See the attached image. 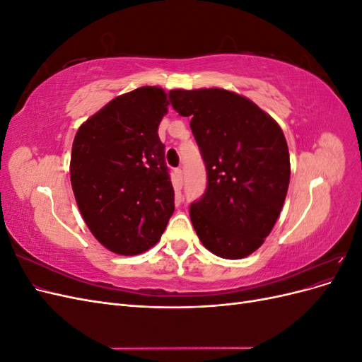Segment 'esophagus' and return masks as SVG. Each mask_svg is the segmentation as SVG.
I'll return each instance as SVG.
<instances>
[{
    "label": "esophagus",
    "instance_id": "1",
    "mask_svg": "<svg viewBox=\"0 0 362 362\" xmlns=\"http://www.w3.org/2000/svg\"><path fill=\"white\" fill-rule=\"evenodd\" d=\"M173 187L177 192H181V189H182V170L181 169L173 170Z\"/></svg>",
    "mask_w": 362,
    "mask_h": 362
}]
</instances>
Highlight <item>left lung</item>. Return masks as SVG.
I'll return each mask as SVG.
<instances>
[{
  "mask_svg": "<svg viewBox=\"0 0 362 362\" xmlns=\"http://www.w3.org/2000/svg\"><path fill=\"white\" fill-rule=\"evenodd\" d=\"M172 107L190 116L206 169V189L190 205L202 245L240 259L275 226L290 182V156L281 127L247 98L225 89L169 92Z\"/></svg>",
  "mask_w": 362,
  "mask_h": 362,
  "instance_id": "1",
  "label": "left lung"
}]
</instances>
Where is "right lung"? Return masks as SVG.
<instances>
[{"label": "right lung", "mask_w": 362, "mask_h": 362, "mask_svg": "<svg viewBox=\"0 0 362 362\" xmlns=\"http://www.w3.org/2000/svg\"><path fill=\"white\" fill-rule=\"evenodd\" d=\"M160 87L120 95L78 128L71 184L90 233L119 255L151 249L173 214V187L158 125L168 113Z\"/></svg>", "instance_id": "right-lung-1"}]
</instances>
